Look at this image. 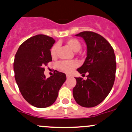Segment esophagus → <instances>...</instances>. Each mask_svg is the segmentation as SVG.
I'll list each match as a JSON object with an SVG mask.
<instances>
[{"mask_svg": "<svg viewBox=\"0 0 132 132\" xmlns=\"http://www.w3.org/2000/svg\"><path fill=\"white\" fill-rule=\"evenodd\" d=\"M66 77H67V78H69L71 77H73V76H72L71 75H66Z\"/></svg>", "mask_w": 132, "mask_h": 132, "instance_id": "1", "label": "esophagus"}]
</instances>
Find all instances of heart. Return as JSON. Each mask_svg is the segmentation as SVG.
Masks as SVG:
<instances>
[{
    "label": "heart",
    "instance_id": "1",
    "mask_svg": "<svg viewBox=\"0 0 132 132\" xmlns=\"http://www.w3.org/2000/svg\"><path fill=\"white\" fill-rule=\"evenodd\" d=\"M66 44L74 52H78L81 50V44L80 41L76 38L69 39L66 41ZM58 44H54L51 50V55L53 58H56L57 55ZM78 64L75 61H61L57 64V67L66 73H70L77 66Z\"/></svg>",
    "mask_w": 132,
    "mask_h": 132
}]
</instances>
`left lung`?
Returning <instances> with one entry per match:
<instances>
[{"instance_id":"left-lung-1","label":"left lung","mask_w":132,"mask_h":132,"mask_svg":"<svg viewBox=\"0 0 132 132\" xmlns=\"http://www.w3.org/2000/svg\"><path fill=\"white\" fill-rule=\"evenodd\" d=\"M75 36L81 37L87 46V56L77 71L82 75H88L86 80L76 78L73 95L80 106L94 107L106 98L113 86L117 69L115 55L110 44L97 33L84 31Z\"/></svg>"}]
</instances>
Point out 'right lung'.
<instances>
[{
  "label": "right lung",
  "instance_id": "right-lung-1",
  "mask_svg": "<svg viewBox=\"0 0 132 132\" xmlns=\"http://www.w3.org/2000/svg\"><path fill=\"white\" fill-rule=\"evenodd\" d=\"M54 43L52 37L38 34L24 41L15 56V81L24 99L37 108L53 105L66 79V75L57 71L47 78L44 74V66L52 61L50 50Z\"/></svg>",
  "mask_w": 132,
  "mask_h": 132
}]
</instances>
